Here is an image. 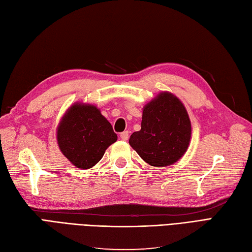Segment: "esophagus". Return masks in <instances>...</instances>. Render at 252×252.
<instances>
[{"label":"esophagus","mask_w":252,"mask_h":252,"mask_svg":"<svg viewBox=\"0 0 252 252\" xmlns=\"http://www.w3.org/2000/svg\"><path fill=\"white\" fill-rule=\"evenodd\" d=\"M120 137H121L122 140H127V139H128V132H127V131L122 132V133L120 134Z\"/></svg>","instance_id":"1"}]
</instances>
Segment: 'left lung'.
Returning <instances> with one entry per match:
<instances>
[{
    "label": "left lung",
    "mask_w": 252,
    "mask_h": 252,
    "mask_svg": "<svg viewBox=\"0 0 252 252\" xmlns=\"http://www.w3.org/2000/svg\"><path fill=\"white\" fill-rule=\"evenodd\" d=\"M191 122L180 99L160 92L143 108L142 128L128 143L142 159L155 167L172 165L189 147Z\"/></svg>",
    "instance_id": "obj_1"
}]
</instances>
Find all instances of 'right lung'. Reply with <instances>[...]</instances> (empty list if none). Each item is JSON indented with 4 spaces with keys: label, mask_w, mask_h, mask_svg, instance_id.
Returning <instances> with one entry per match:
<instances>
[{
    "label": "right lung",
    "mask_w": 252,
    "mask_h": 252,
    "mask_svg": "<svg viewBox=\"0 0 252 252\" xmlns=\"http://www.w3.org/2000/svg\"><path fill=\"white\" fill-rule=\"evenodd\" d=\"M117 138L112 125L91 104H73L57 128L61 153L74 166L83 169L94 166Z\"/></svg>",
    "instance_id": "1"
}]
</instances>
